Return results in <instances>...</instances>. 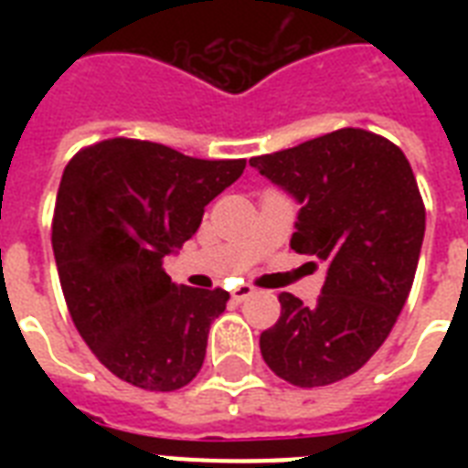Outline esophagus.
Instances as JSON below:
<instances>
[{
  "instance_id": "34e87169",
  "label": "esophagus",
  "mask_w": 468,
  "mask_h": 468,
  "mask_svg": "<svg viewBox=\"0 0 468 468\" xmlns=\"http://www.w3.org/2000/svg\"><path fill=\"white\" fill-rule=\"evenodd\" d=\"M252 293H255V286L240 284V286H238V289H235L233 293H230V296H233V301H238V303H240V301L250 299V296H252Z\"/></svg>"
}]
</instances>
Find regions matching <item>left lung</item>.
Returning a JSON list of instances; mask_svg holds the SVG:
<instances>
[{
    "mask_svg": "<svg viewBox=\"0 0 468 468\" xmlns=\"http://www.w3.org/2000/svg\"><path fill=\"white\" fill-rule=\"evenodd\" d=\"M250 165L301 206L292 248L327 262L313 306L279 293L264 362L301 388L335 384L384 345L413 286L425 206L410 162L381 135L342 128Z\"/></svg>",
    "mask_w": 468,
    "mask_h": 468,
    "instance_id": "8db88e82",
    "label": "left lung"
}]
</instances>
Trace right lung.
<instances>
[{"label": "right lung", "instance_id": "add662e5", "mask_svg": "<svg viewBox=\"0 0 468 468\" xmlns=\"http://www.w3.org/2000/svg\"><path fill=\"white\" fill-rule=\"evenodd\" d=\"M245 160H197L148 141L112 138L62 172L53 255L72 323L106 369L145 391L197 377L228 292L175 284L162 267L197 233L204 208Z\"/></svg>", "mask_w": 468, "mask_h": 468}]
</instances>
